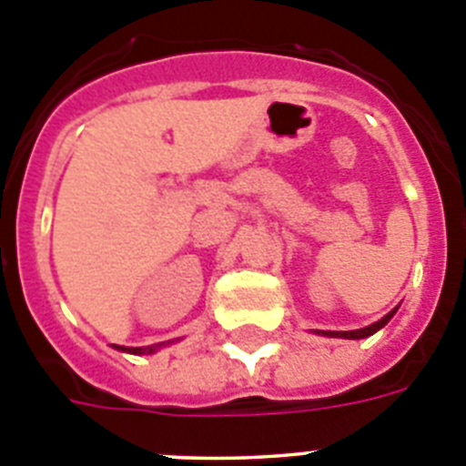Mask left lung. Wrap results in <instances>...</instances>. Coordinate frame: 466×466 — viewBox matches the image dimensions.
Instances as JSON below:
<instances>
[{
    "instance_id": "8db88e82",
    "label": "left lung",
    "mask_w": 466,
    "mask_h": 466,
    "mask_svg": "<svg viewBox=\"0 0 466 466\" xmlns=\"http://www.w3.org/2000/svg\"><path fill=\"white\" fill-rule=\"evenodd\" d=\"M397 310H399V306L394 308V310L387 312V315L382 317V319H378V322L369 324V327H364V329H355V331H315V333H319V336H329V339H348V340L369 339V336H373V333H376V331H380V329L385 327V324L390 322V319H392L394 312H397Z\"/></svg>"
}]
</instances>
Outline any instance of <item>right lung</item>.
Instances as JSON below:
<instances>
[{
    "label": "right lung",
    "instance_id": "obj_1",
    "mask_svg": "<svg viewBox=\"0 0 466 466\" xmlns=\"http://www.w3.org/2000/svg\"><path fill=\"white\" fill-rule=\"evenodd\" d=\"M175 340H166V343H156V345H144V348H126V345H111L114 350H121V352H127V355H154L160 348L166 345H172Z\"/></svg>",
    "mask_w": 466,
    "mask_h": 466
}]
</instances>
